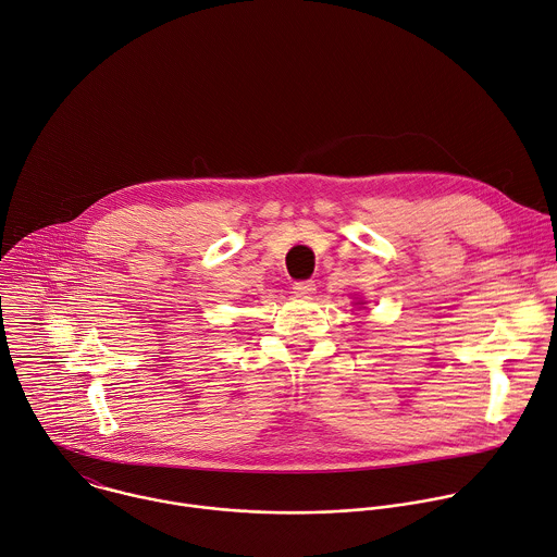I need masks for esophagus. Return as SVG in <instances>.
I'll use <instances>...</instances> for the list:
<instances>
[{
  "label": "esophagus",
  "mask_w": 557,
  "mask_h": 557,
  "mask_svg": "<svg viewBox=\"0 0 557 557\" xmlns=\"http://www.w3.org/2000/svg\"><path fill=\"white\" fill-rule=\"evenodd\" d=\"M314 290H317V284L312 280H301V282L293 284V293H297V295H310Z\"/></svg>",
  "instance_id": "1"
}]
</instances>
